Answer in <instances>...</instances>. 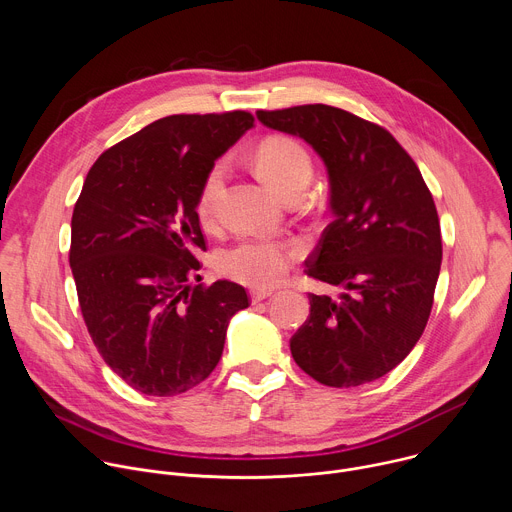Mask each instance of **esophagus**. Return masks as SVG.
Listing matches in <instances>:
<instances>
[{"label": "esophagus", "instance_id": "34e87169", "mask_svg": "<svg viewBox=\"0 0 512 512\" xmlns=\"http://www.w3.org/2000/svg\"><path fill=\"white\" fill-rule=\"evenodd\" d=\"M271 296H273L271 289H253V291H251V302L257 304V302H263V300H267V298H271Z\"/></svg>", "mask_w": 512, "mask_h": 512}]
</instances>
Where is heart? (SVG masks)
I'll list each match as a JSON object with an SVG mask.
<instances>
[{"label": "heart", "mask_w": 512, "mask_h": 512, "mask_svg": "<svg viewBox=\"0 0 512 512\" xmlns=\"http://www.w3.org/2000/svg\"><path fill=\"white\" fill-rule=\"evenodd\" d=\"M259 176L283 196L296 186H308L312 178V158L304 145L285 135L267 137L255 154ZM227 166L216 162L204 176L198 198L196 212L202 223H210L216 212V202L223 190ZM296 247L275 239H241L229 249L216 255V269L229 279L251 287H269L283 279L291 261L296 259Z\"/></svg>", "instance_id": "obj_1"}]
</instances>
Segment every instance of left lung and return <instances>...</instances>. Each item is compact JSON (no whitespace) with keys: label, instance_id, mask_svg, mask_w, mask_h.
<instances>
[{"label":"left lung","instance_id":"1","mask_svg":"<svg viewBox=\"0 0 512 512\" xmlns=\"http://www.w3.org/2000/svg\"><path fill=\"white\" fill-rule=\"evenodd\" d=\"M324 160L334 221L306 273L344 291L310 294V316L291 336L298 367L326 387L381 379L421 338L442 267L440 218L411 156L381 125L330 105L257 111Z\"/></svg>","mask_w":512,"mask_h":512}]
</instances>
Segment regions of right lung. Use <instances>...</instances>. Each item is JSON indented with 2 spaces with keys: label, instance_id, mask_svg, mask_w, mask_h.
Segmentation results:
<instances>
[{
  "label": "right lung",
  "instance_id": "1",
  "mask_svg": "<svg viewBox=\"0 0 512 512\" xmlns=\"http://www.w3.org/2000/svg\"><path fill=\"white\" fill-rule=\"evenodd\" d=\"M247 111L170 115L103 152L70 223V269L87 330L111 371L172 397L221 360L243 285H190L206 251L196 198L206 172L253 127ZM200 279V275H196Z\"/></svg>",
  "mask_w": 512,
  "mask_h": 512
}]
</instances>
